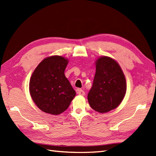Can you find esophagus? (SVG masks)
Masks as SVG:
<instances>
[{
	"label": "esophagus",
	"mask_w": 156,
	"mask_h": 156,
	"mask_svg": "<svg viewBox=\"0 0 156 156\" xmlns=\"http://www.w3.org/2000/svg\"><path fill=\"white\" fill-rule=\"evenodd\" d=\"M78 94H80L81 96H84L85 94V92L83 90H82V89H78Z\"/></svg>",
	"instance_id": "obj_1"
}]
</instances>
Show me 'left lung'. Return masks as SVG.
<instances>
[{"instance_id": "left-lung-1", "label": "left lung", "mask_w": 156, "mask_h": 156, "mask_svg": "<svg viewBox=\"0 0 156 156\" xmlns=\"http://www.w3.org/2000/svg\"><path fill=\"white\" fill-rule=\"evenodd\" d=\"M126 80L120 66L111 58L96 62V73L88 101L92 109L101 113L117 108L126 92Z\"/></svg>"}]
</instances>
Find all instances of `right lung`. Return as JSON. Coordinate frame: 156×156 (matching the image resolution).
I'll return each instance as SVG.
<instances>
[{"label":"right lung","mask_w":156,"mask_h":156,"mask_svg":"<svg viewBox=\"0 0 156 156\" xmlns=\"http://www.w3.org/2000/svg\"><path fill=\"white\" fill-rule=\"evenodd\" d=\"M68 59L58 55L44 59L29 82L33 101L42 111L57 115L65 111L76 92L64 74Z\"/></svg>","instance_id":"obj_1"}]
</instances>
